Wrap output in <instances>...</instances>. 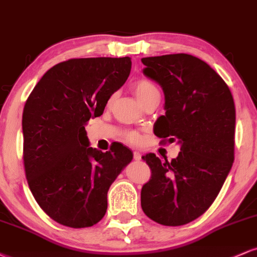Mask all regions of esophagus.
<instances>
[{
  "instance_id": "34e87169",
  "label": "esophagus",
  "mask_w": 257,
  "mask_h": 257,
  "mask_svg": "<svg viewBox=\"0 0 257 257\" xmlns=\"http://www.w3.org/2000/svg\"><path fill=\"white\" fill-rule=\"evenodd\" d=\"M134 159L135 161H140L141 159V153L139 151H134Z\"/></svg>"
}]
</instances>
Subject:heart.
I'll return each instance as SVG.
<instances>
[{"mask_svg": "<svg viewBox=\"0 0 257 257\" xmlns=\"http://www.w3.org/2000/svg\"><path fill=\"white\" fill-rule=\"evenodd\" d=\"M133 89H134L135 95L139 101L143 104L144 101H146L150 96H152L153 94H159L158 88L156 87L152 82L147 81V79H139L133 85ZM113 100V96L110 98V102ZM124 141L129 144H138L140 141V137H139L138 133L135 132H128L124 134Z\"/></svg>", "mask_w": 257, "mask_h": 257, "instance_id": "b5f03b06", "label": "heart"}]
</instances>
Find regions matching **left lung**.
Segmentation results:
<instances>
[{"label":"left lung","mask_w":257,"mask_h":257,"mask_svg":"<svg viewBox=\"0 0 257 257\" xmlns=\"http://www.w3.org/2000/svg\"><path fill=\"white\" fill-rule=\"evenodd\" d=\"M146 77L161 85L166 114L153 132L180 145L178 157L143 156L151 179L141 190V208L164 226L196 220L213 204L234 161L235 107L228 85L200 59L168 54L141 59Z\"/></svg>","instance_id":"left-lung-1"}]
</instances>
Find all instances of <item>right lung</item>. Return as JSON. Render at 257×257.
Segmentation results:
<instances>
[{
	"label": "right lung",
	"instance_id": "1",
	"mask_svg": "<svg viewBox=\"0 0 257 257\" xmlns=\"http://www.w3.org/2000/svg\"><path fill=\"white\" fill-rule=\"evenodd\" d=\"M131 69L129 57L70 59L44 73L26 100V179L38 205L60 225L98 223L107 209L108 188L132 162L133 152L122 144L106 152L90 147L84 128L101 116Z\"/></svg>",
	"mask_w": 257,
	"mask_h": 257
}]
</instances>
